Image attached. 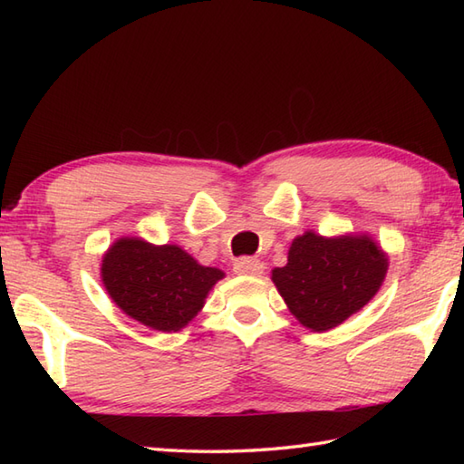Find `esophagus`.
<instances>
[{
  "label": "esophagus",
  "instance_id": "obj_1",
  "mask_svg": "<svg viewBox=\"0 0 464 464\" xmlns=\"http://www.w3.org/2000/svg\"><path fill=\"white\" fill-rule=\"evenodd\" d=\"M233 269H235V273H239V275H261L263 269H265V265L259 259L243 257L239 261H235Z\"/></svg>",
  "mask_w": 464,
  "mask_h": 464
}]
</instances>
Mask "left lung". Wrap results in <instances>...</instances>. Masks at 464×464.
Returning <instances> with one entry per match:
<instances>
[{"instance_id": "1", "label": "left lung", "mask_w": 464, "mask_h": 464, "mask_svg": "<svg viewBox=\"0 0 464 464\" xmlns=\"http://www.w3.org/2000/svg\"><path fill=\"white\" fill-rule=\"evenodd\" d=\"M387 273V257L369 237L324 239L304 233L273 283L304 327L327 331L367 304Z\"/></svg>"}]
</instances>
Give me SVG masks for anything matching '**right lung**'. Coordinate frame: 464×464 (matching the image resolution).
<instances>
[{
  "instance_id": "1",
  "label": "right lung",
  "mask_w": 464,
  "mask_h": 464,
  "mask_svg": "<svg viewBox=\"0 0 464 464\" xmlns=\"http://www.w3.org/2000/svg\"><path fill=\"white\" fill-rule=\"evenodd\" d=\"M102 277L123 313L155 331H179L201 311L223 271L203 267L175 245L120 239L105 253Z\"/></svg>"
}]
</instances>
